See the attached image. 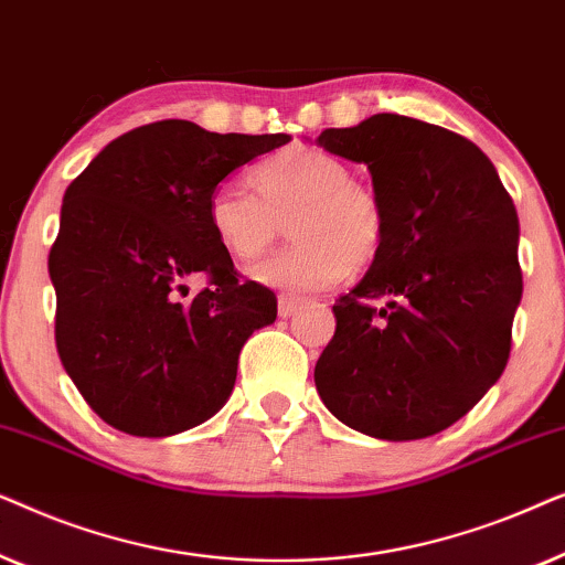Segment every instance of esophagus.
Here are the masks:
<instances>
[{"instance_id":"esophagus-1","label":"esophagus","mask_w":565,"mask_h":565,"mask_svg":"<svg viewBox=\"0 0 565 565\" xmlns=\"http://www.w3.org/2000/svg\"><path fill=\"white\" fill-rule=\"evenodd\" d=\"M306 300L298 298V296H280L277 298V313L282 316V319H288V316L298 313L300 308H303Z\"/></svg>"}]
</instances>
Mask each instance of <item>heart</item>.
<instances>
[{
	"mask_svg": "<svg viewBox=\"0 0 565 565\" xmlns=\"http://www.w3.org/2000/svg\"><path fill=\"white\" fill-rule=\"evenodd\" d=\"M259 195L221 188L207 200L213 236L234 259L265 254L290 221L296 244L252 267V280L292 292L323 290L381 257L388 215L381 195L352 180L334 153L311 146L269 153L252 169Z\"/></svg>",
	"mask_w": 565,
	"mask_h": 565,
	"instance_id": "obj_1",
	"label": "heart"
}]
</instances>
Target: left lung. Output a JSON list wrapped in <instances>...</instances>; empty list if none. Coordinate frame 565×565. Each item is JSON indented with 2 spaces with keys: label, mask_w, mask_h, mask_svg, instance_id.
I'll use <instances>...</instances> for the list:
<instances>
[{
  "label": "left lung",
  "mask_w": 565,
  "mask_h": 565,
  "mask_svg": "<svg viewBox=\"0 0 565 565\" xmlns=\"http://www.w3.org/2000/svg\"><path fill=\"white\" fill-rule=\"evenodd\" d=\"M316 143L367 164L388 215L381 257L334 303L316 388L362 435H437L507 367L522 298L512 198L473 141L406 115L327 128Z\"/></svg>",
  "instance_id": "8db88e82"
}]
</instances>
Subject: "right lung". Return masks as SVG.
<instances>
[{
    "label": "right lung",
    "instance_id": "add662e5",
    "mask_svg": "<svg viewBox=\"0 0 565 565\" xmlns=\"http://www.w3.org/2000/svg\"><path fill=\"white\" fill-rule=\"evenodd\" d=\"M290 136L159 120L115 138L66 188L49 254L56 350L99 419L134 437L198 427L226 404L238 352L277 316L213 236L221 180ZM209 288L184 301L186 280Z\"/></svg>",
    "mask_w": 565,
    "mask_h": 565
}]
</instances>
